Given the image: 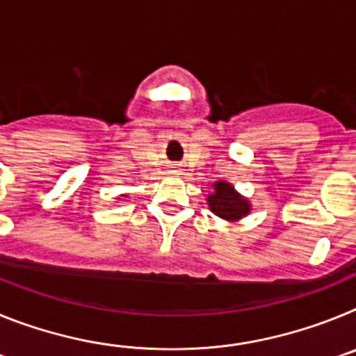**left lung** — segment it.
I'll use <instances>...</instances> for the list:
<instances>
[{
  "label": "left lung",
  "instance_id": "8db88e82",
  "mask_svg": "<svg viewBox=\"0 0 356 356\" xmlns=\"http://www.w3.org/2000/svg\"><path fill=\"white\" fill-rule=\"evenodd\" d=\"M213 193L209 196V207L216 216L222 217L226 221H238L248 216L251 210L250 201L242 197L241 194L229 185L228 181H216L212 185Z\"/></svg>",
  "mask_w": 356,
  "mask_h": 356
}]
</instances>
